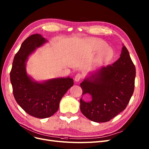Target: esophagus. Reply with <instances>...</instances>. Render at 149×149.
Masks as SVG:
<instances>
[{
    "instance_id": "obj_1",
    "label": "esophagus",
    "mask_w": 149,
    "mask_h": 149,
    "mask_svg": "<svg viewBox=\"0 0 149 149\" xmlns=\"http://www.w3.org/2000/svg\"><path fill=\"white\" fill-rule=\"evenodd\" d=\"M82 78V74H80V73H78L76 76H75V78H74V79H75V81L76 82H78L80 81V79Z\"/></svg>"
}]
</instances>
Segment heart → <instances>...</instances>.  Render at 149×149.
<instances>
[{
    "label": "heart",
    "instance_id": "obj_1",
    "mask_svg": "<svg viewBox=\"0 0 149 149\" xmlns=\"http://www.w3.org/2000/svg\"><path fill=\"white\" fill-rule=\"evenodd\" d=\"M92 52H99L95 60L97 65H100L109 61L113 57V52L109 48L107 47V44L100 40H95L91 45Z\"/></svg>",
    "mask_w": 149,
    "mask_h": 149
}]
</instances>
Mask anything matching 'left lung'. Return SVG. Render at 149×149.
Listing matches in <instances>:
<instances>
[{"label":"left lung","instance_id":"obj_1","mask_svg":"<svg viewBox=\"0 0 149 149\" xmlns=\"http://www.w3.org/2000/svg\"><path fill=\"white\" fill-rule=\"evenodd\" d=\"M136 68L130 53L123 45L120 57L111 65L89 73L80 84L83 95L89 94L90 101L80 100L81 111L87 118L104 123L123 111L134 89Z\"/></svg>","mask_w":149,"mask_h":149}]
</instances>
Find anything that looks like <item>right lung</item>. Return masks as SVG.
<instances>
[{"label":"right lung","instance_id":"right-lung-1","mask_svg":"<svg viewBox=\"0 0 149 149\" xmlns=\"http://www.w3.org/2000/svg\"><path fill=\"white\" fill-rule=\"evenodd\" d=\"M47 42L39 34L26 39L15 56L10 71L15 100L27 113L38 118H46L57 112L61 98L74 84L70 76L38 81L28 74L29 57Z\"/></svg>","mask_w":149,"mask_h":149}]
</instances>
